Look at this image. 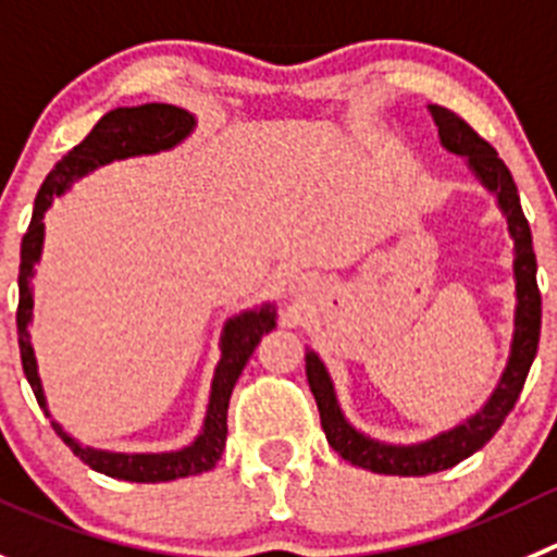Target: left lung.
<instances>
[{"mask_svg": "<svg viewBox=\"0 0 557 557\" xmlns=\"http://www.w3.org/2000/svg\"><path fill=\"white\" fill-rule=\"evenodd\" d=\"M436 128H440V143L445 150L456 156H465L470 170L483 186L497 195V206L506 214L508 233L513 238V280H517V310H513V337L511 355H508L506 371L497 382L490 401L483 404L472 418L454 425L450 431L431 436L418 445H387L371 440L362 431H357L349 420L343 418L341 404L335 396V384L326 373L324 362L315 351L308 349L305 355V371H308L310 389H313L315 404H319L321 429L326 434V443L332 445L337 456L351 461L362 470L379 472V475H429V472L448 470L481 450L490 443L495 431L517 404L519 393L524 387L533 357L539 351V332H542V294L536 283V252H533V236L530 225L522 214L517 184L508 173L506 161L497 156L483 137H478L475 128L465 123L456 112L445 107H429Z\"/></svg>", "mask_w": 557, "mask_h": 557, "instance_id": "1", "label": "left lung"}]
</instances>
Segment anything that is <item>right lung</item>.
Wrapping results in <instances>:
<instances>
[{"label":"right lung","mask_w":557,"mask_h":557,"mask_svg":"<svg viewBox=\"0 0 557 557\" xmlns=\"http://www.w3.org/2000/svg\"><path fill=\"white\" fill-rule=\"evenodd\" d=\"M195 128V114L186 109L173 107V103H143V107H117L107 112L101 121L92 126V132L67 150L46 175L38 197H35L33 222L27 233L21 238V267H18V310H15V326H18V349L24 376L38 398L40 409L46 418H51L46 409L44 384L38 376V362H35L33 341H29V324H33V277L35 263L40 261V249H44V214L51 208L54 197H60L67 186L74 184L82 175L92 173L101 164H109L114 159H128V156L159 153L170 150L186 139ZM277 326L274 321L272 305H263L261 310H247L242 315H233L222 330L220 349L222 357L216 362L214 382H211V396H208L206 420L202 431L195 436V443L181 450L170 454H112V450L85 448L67 434L60 423L51 420L54 431L60 434L62 443L74 450L87 467L96 472H103L109 478H121V481L134 483H159L175 481V478H189L197 472H208L220 461L222 448L227 440V404L231 393L236 387V379L242 376L244 366L252 357L255 346L261 343L267 332Z\"/></svg>","instance_id":"right-lung-1"}]
</instances>
